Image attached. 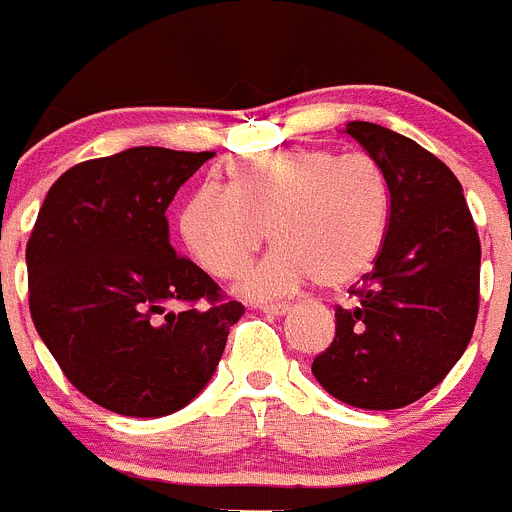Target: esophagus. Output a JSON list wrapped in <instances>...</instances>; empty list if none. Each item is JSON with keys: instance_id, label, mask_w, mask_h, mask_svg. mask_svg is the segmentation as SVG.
<instances>
[{"instance_id": "obj_1", "label": "esophagus", "mask_w": 512, "mask_h": 512, "mask_svg": "<svg viewBox=\"0 0 512 512\" xmlns=\"http://www.w3.org/2000/svg\"><path fill=\"white\" fill-rule=\"evenodd\" d=\"M261 310H264L266 315H277V318H282V315H287L292 307H289L287 302H274V305H261Z\"/></svg>"}]
</instances>
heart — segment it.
<instances>
[{
	"mask_svg": "<svg viewBox=\"0 0 512 512\" xmlns=\"http://www.w3.org/2000/svg\"><path fill=\"white\" fill-rule=\"evenodd\" d=\"M390 212V184L372 158L279 148L230 164L228 189L205 184L189 194L176 228L217 279L238 277L269 230L277 248L241 284L264 300L310 279L325 289L354 284L377 261Z\"/></svg>",
	"mask_w": 512,
	"mask_h": 512,
	"instance_id": "1",
	"label": "heart"
}]
</instances>
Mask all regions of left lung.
<instances>
[{"mask_svg": "<svg viewBox=\"0 0 512 512\" xmlns=\"http://www.w3.org/2000/svg\"><path fill=\"white\" fill-rule=\"evenodd\" d=\"M390 184L392 212L374 269L336 307V338L312 374L336 400L397 410L461 359L479 310V235L464 189L441 158L374 122L346 130Z\"/></svg>", "mask_w": 512, "mask_h": 512, "instance_id": "8db88e82", "label": "left lung"}]
</instances>
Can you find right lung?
<instances>
[{"label":"right lung","instance_id":"right-lung-1","mask_svg":"<svg viewBox=\"0 0 512 512\" xmlns=\"http://www.w3.org/2000/svg\"><path fill=\"white\" fill-rule=\"evenodd\" d=\"M215 153L138 146L76 164L27 241L30 315L81 395L161 418L205 390L246 307L169 243L166 207Z\"/></svg>","mask_w":512,"mask_h":512}]
</instances>
